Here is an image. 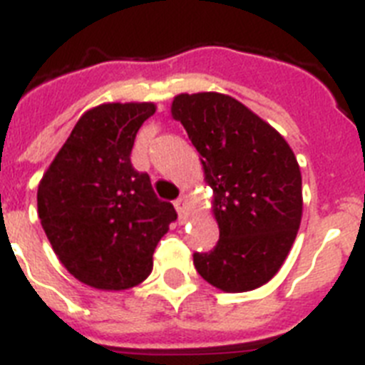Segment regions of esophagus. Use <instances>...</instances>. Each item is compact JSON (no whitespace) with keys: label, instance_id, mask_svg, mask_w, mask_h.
<instances>
[{"label":"esophagus","instance_id":"obj_1","mask_svg":"<svg viewBox=\"0 0 365 365\" xmlns=\"http://www.w3.org/2000/svg\"><path fill=\"white\" fill-rule=\"evenodd\" d=\"M173 206H175L177 214H179V219L180 221H186L190 215V202H188V197L186 195H180L179 199H177L175 202H173Z\"/></svg>","mask_w":365,"mask_h":365}]
</instances>
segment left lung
<instances>
[{
  "instance_id": "obj_1",
  "label": "left lung",
  "mask_w": 365,
  "mask_h": 365,
  "mask_svg": "<svg viewBox=\"0 0 365 365\" xmlns=\"http://www.w3.org/2000/svg\"><path fill=\"white\" fill-rule=\"evenodd\" d=\"M172 117L201 155L219 241L193 254L202 279L225 292L265 285L282 269L302 222V172L269 122L221 93H180Z\"/></svg>"
}]
</instances>
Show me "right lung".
<instances>
[{
	"label": "right lung",
	"mask_w": 365,
	"mask_h": 365,
	"mask_svg": "<svg viewBox=\"0 0 365 365\" xmlns=\"http://www.w3.org/2000/svg\"><path fill=\"white\" fill-rule=\"evenodd\" d=\"M155 109L153 102H113L86 111L38 185V215L54 254L98 291L143 283L155 247L177 219L130 160Z\"/></svg>",
	"instance_id": "right-lung-1"
}]
</instances>
